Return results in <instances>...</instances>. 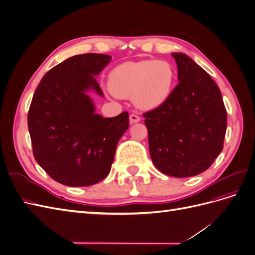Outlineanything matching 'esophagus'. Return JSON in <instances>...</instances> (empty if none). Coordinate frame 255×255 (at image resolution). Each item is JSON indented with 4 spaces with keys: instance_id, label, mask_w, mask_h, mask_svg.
Here are the masks:
<instances>
[{
    "instance_id": "obj_1",
    "label": "esophagus",
    "mask_w": 255,
    "mask_h": 255,
    "mask_svg": "<svg viewBox=\"0 0 255 255\" xmlns=\"http://www.w3.org/2000/svg\"><path fill=\"white\" fill-rule=\"evenodd\" d=\"M139 121H140L139 116H137L135 114H132V115L129 116V122L130 123H137V122H139Z\"/></svg>"
}]
</instances>
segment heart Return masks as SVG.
<instances>
[{
	"mask_svg": "<svg viewBox=\"0 0 255 255\" xmlns=\"http://www.w3.org/2000/svg\"><path fill=\"white\" fill-rule=\"evenodd\" d=\"M175 72L166 60L127 61L115 67L109 76L114 95L133 99L140 110H155L167 102L173 90Z\"/></svg>",
	"mask_w": 255,
	"mask_h": 255,
	"instance_id": "b5f03b06",
	"label": "heart"
}]
</instances>
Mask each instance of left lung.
<instances>
[{
    "label": "left lung",
    "instance_id": "left-lung-1",
    "mask_svg": "<svg viewBox=\"0 0 255 255\" xmlns=\"http://www.w3.org/2000/svg\"><path fill=\"white\" fill-rule=\"evenodd\" d=\"M179 84L157 109L143 114L151 159L174 177L205 171L223 148L227 111L208 73L183 53H172Z\"/></svg>",
    "mask_w": 255,
    "mask_h": 255
}]
</instances>
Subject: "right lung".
<instances>
[{"label": "right lung", "mask_w": 255, "mask_h": 255, "mask_svg": "<svg viewBox=\"0 0 255 255\" xmlns=\"http://www.w3.org/2000/svg\"><path fill=\"white\" fill-rule=\"evenodd\" d=\"M111 59L97 53L66 59L44 74L30 103L27 126L35 159L67 186H90L105 179L129 126L127 112L113 118L97 114L88 95L103 97L96 76Z\"/></svg>", "instance_id": "obj_1"}]
</instances>
